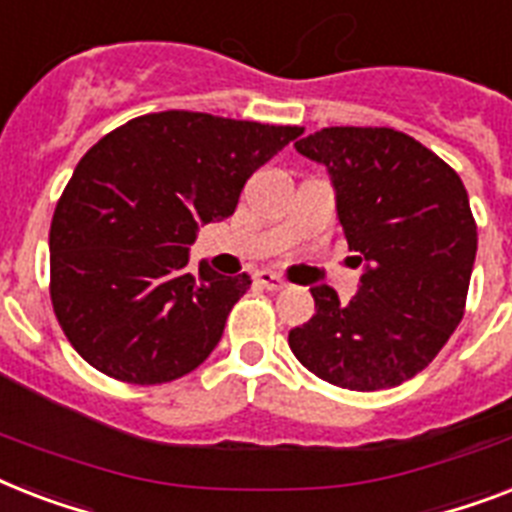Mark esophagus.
Instances as JSON below:
<instances>
[{"label":"esophagus","mask_w":512,"mask_h":512,"mask_svg":"<svg viewBox=\"0 0 512 512\" xmlns=\"http://www.w3.org/2000/svg\"><path fill=\"white\" fill-rule=\"evenodd\" d=\"M255 284L263 286V289H268V292H281V289H286L284 278L276 276L273 270H257Z\"/></svg>","instance_id":"obj_1"}]
</instances>
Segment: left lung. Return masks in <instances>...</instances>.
<instances>
[{"instance_id":"1","label":"left lung","mask_w":512,"mask_h":512,"mask_svg":"<svg viewBox=\"0 0 512 512\" xmlns=\"http://www.w3.org/2000/svg\"><path fill=\"white\" fill-rule=\"evenodd\" d=\"M294 147L331 173L363 276L350 302L313 286L315 315L289 331V347L307 371L342 389L400 386L463 321L479 244L463 181L394 128L331 126Z\"/></svg>"}]
</instances>
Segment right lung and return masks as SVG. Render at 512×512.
<instances>
[{
	"instance_id": "obj_1",
	"label": "right lung",
	"mask_w": 512,
	"mask_h": 512,
	"mask_svg": "<svg viewBox=\"0 0 512 512\" xmlns=\"http://www.w3.org/2000/svg\"><path fill=\"white\" fill-rule=\"evenodd\" d=\"M302 134L207 112L128 120L81 157L49 228V297L73 350L126 384L207 360L249 276L186 273L199 223L234 215L247 178Z\"/></svg>"
}]
</instances>
